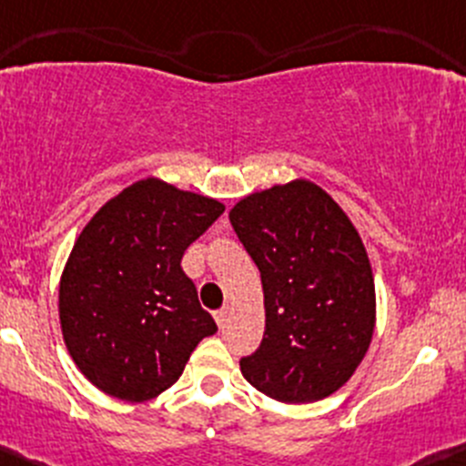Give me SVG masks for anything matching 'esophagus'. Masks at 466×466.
<instances>
[{
    "instance_id": "1",
    "label": "esophagus",
    "mask_w": 466,
    "mask_h": 466,
    "mask_svg": "<svg viewBox=\"0 0 466 466\" xmlns=\"http://www.w3.org/2000/svg\"><path fill=\"white\" fill-rule=\"evenodd\" d=\"M215 320H218L219 329H222L224 325H227V320H228V307H222L219 311H215Z\"/></svg>"
}]
</instances>
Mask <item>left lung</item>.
<instances>
[{
	"instance_id": "8db88e82",
	"label": "left lung",
	"mask_w": 466,
	"mask_h": 466,
	"mask_svg": "<svg viewBox=\"0 0 466 466\" xmlns=\"http://www.w3.org/2000/svg\"><path fill=\"white\" fill-rule=\"evenodd\" d=\"M228 219L265 294V337L239 370L282 404L325 400L350 381L375 334V276L361 235L307 179L247 195Z\"/></svg>"
}]
</instances>
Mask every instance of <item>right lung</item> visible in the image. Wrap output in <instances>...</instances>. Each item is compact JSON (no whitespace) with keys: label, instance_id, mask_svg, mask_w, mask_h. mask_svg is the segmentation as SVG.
Listing matches in <instances>:
<instances>
[{"label":"right lung","instance_id":"add662e5","mask_svg":"<svg viewBox=\"0 0 466 466\" xmlns=\"http://www.w3.org/2000/svg\"><path fill=\"white\" fill-rule=\"evenodd\" d=\"M222 213V201L147 177L105 201L76 238L57 291L62 339L105 395L155 400L218 332L181 258Z\"/></svg>","mask_w":466,"mask_h":466}]
</instances>
